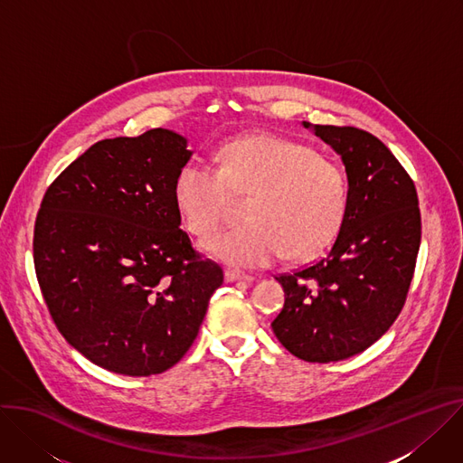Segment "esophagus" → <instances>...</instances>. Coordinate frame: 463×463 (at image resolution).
<instances>
[{
	"mask_svg": "<svg viewBox=\"0 0 463 463\" xmlns=\"http://www.w3.org/2000/svg\"><path fill=\"white\" fill-rule=\"evenodd\" d=\"M225 279L234 282V280H245V282H250L253 280V277L247 275V273H241V271H236V269H227L225 271Z\"/></svg>",
	"mask_w": 463,
	"mask_h": 463,
	"instance_id": "esophagus-1",
	"label": "esophagus"
}]
</instances>
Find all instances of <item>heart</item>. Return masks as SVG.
Segmentation results:
<instances>
[{
    "label": "heart",
    "mask_w": 463,
    "mask_h": 463,
    "mask_svg": "<svg viewBox=\"0 0 463 463\" xmlns=\"http://www.w3.org/2000/svg\"><path fill=\"white\" fill-rule=\"evenodd\" d=\"M218 167L188 160L175 175L174 199L186 229L203 236L223 220L232 194H249L247 223L203 240L216 259L262 268L288 255H317L338 232L347 208L342 167L305 144L277 135L243 137L225 144Z\"/></svg>",
    "instance_id": "b5f03b06"
}]
</instances>
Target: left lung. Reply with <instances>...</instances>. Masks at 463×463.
I'll return each mask as SVG.
<instances>
[{
    "label": "left lung",
    "mask_w": 463,
    "mask_h": 463,
    "mask_svg": "<svg viewBox=\"0 0 463 463\" xmlns=\"http://www.w3.org/2000/svg\"><path fill=\"white\" fill-rule=\"evenodd\" d=\"M303 125L342 156L347 208L319 260L275 277L284 307L271 328L293 356L326 364L365 351L401 314L421 243V214L413 181L376 137Z\"/></svg>",
    "instance_id": "1"
}]
</instances>
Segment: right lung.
Masks as SVG:
<instances>
[{
  "instance_id": "add662e5",
  "label": "right lung",
  "mask_w": 463,
  "mask_h": 463,
  "mask_svg": "<svg viewBox=\"0 0 463 463\" xmlns=\"http://www.w3.org/2000/svg\"><path fill=\"white\" fill-rule=\"evenodd\" d=\"M186 146L167 129L101 140L52 183L36 214L34 271L59 332L118 374L174 367L223 284L179 229L174 183Z\"/></svg>"
}]
</instances>
